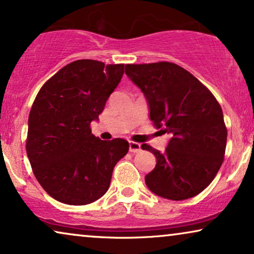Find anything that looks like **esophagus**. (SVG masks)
<instances>
[{"mask_svg":"<svg viewBox=\"0 0 254 254\" xmlns=\"http://www.w3.org/2000/svg\"><path fill=\"white\" fill-rule=\"evenodd\" d=\"M129 151L133 152V154H136V152L141 151V144L137 143V142L129 141Z\"/></svg>","mask_w":254,"mask_h":254,"instance_id":"esophagus-1","label":"esophagus"}]
</instances>
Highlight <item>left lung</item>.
Returning a JSON list of instances; mask_svg holds the SVG:
<instances>
[{
  "label": "left lung",
  "instance_id": "8db88e82",
  "mask_svg": "<svg viewBox=\"0 0 254 254\" xmlns=\"http://www.w3.org/2000/svg\"><path fill=\"white\" fill-rule=\"evenodd\" d=\"M125 72L143 92L155 126L171 135L164 152L142 144L157 159L145 176L148 189L176 201L197 195L224 159L227 127L220 104L199 79L171 62L126 64Z\"/></svg>",
  "mask_w": 254,
  "mask_h": 254
}]
</instances>
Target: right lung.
Returning <instances> with one entry per match:
<instances>
[{"label":"right lung","instance_id":"1","mask_svg":"<svg viewBox=\"0 0 254 254\" xmlns=\"http://www.w3.org/2000/svg\"><path fill=\"white\" fill-rule=\"evenodd\" d=\"M125 64L77 60L41 86L29 116L26 152L41 187L65 204L83 206L107 192L124 138L103 141L90 129L119 84Z\"/></svg>","mask_w":254,"mask_h":254}]
</instances>
